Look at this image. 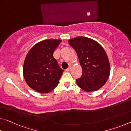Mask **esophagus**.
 Here are the masks:
<instances>
[{"label":"esophagus","instance_id":"1","mask_svg":"<svg viewBox=\"0 0 131 131\" xmlns=\"http://www.w3.org/2000/svg\"><path fill=\"white\" fill-rule=\"evenodd\" d=\"M71 69V66H69V68H68V69H66V71H67V72H68V71H69V70Z\"/></svg>","mask_w":131,"mask_h":131}]
</instances>
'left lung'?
I'll list each match as a JSON object with an SVG mask.
<instances>
[{
    "instance_id": "1",
    "label": "left lung",
    "mask_w": 131,
    "mask_h": 131,
    "mask_svg": "<svg viewBox=\"0 0 131 131\" xmlns=\"http://www.w3.org/2000/svg\"><path fill=\"white\" fill-rule=\"evenodd\" d=\"M76 51L82 68L80 78L76 79L78 86L87 92H92L105 84L110 74L108 58L103 47L93 39L78 37L68 41Z\"/></svg>"
}]
</instances>
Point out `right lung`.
<instances>
[{"label": "right lung", "mask_w": 131, "mask_h": 131, "mask_svg": "<svg viewBox=\"0 0 131 131\" xmlns=\"http://www.w3.org/2000/svg\"><path fill=\"white\" fill-rule=\"evenodd\" d=\"M61 39H45L28 51L23 65V76L29 87L40 93H48L58 86L63 70L53 57Z\"/></svg>", "instance_id": "obj_1"}]
</instances>
